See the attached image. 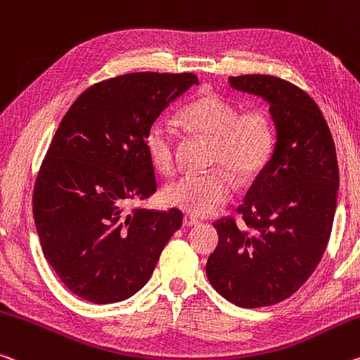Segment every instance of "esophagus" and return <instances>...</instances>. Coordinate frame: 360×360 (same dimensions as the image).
Returning <instances> with one entry per match:
<instances>
[{"label": "esophagus", "instance_id": "obj_1", "mask_svg": "<svg viewBox=\"0 0 360 360\" xmlns=\"http://www.w3.org/2000/svg\"><path fill=\"white\" fill-rule=\"evenodd\" d=\"M182 222H184V226H189L191 227V226H197L200 221H198L197 218H193L192 214H186L184 219H182Z\"/></svg>", "mask_w": 360, "mask_h": 360}]
</instances>
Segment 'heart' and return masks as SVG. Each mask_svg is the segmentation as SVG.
I'll use <instances>...</instances> for the list:
<instances>
[{"label": "heart", "instance_id": "b5f03b06", "mask_svg": "<svg viewBox=\"0 0 360 360\" xmlns=\"http://www.w3.org/2000/svg\"><path fill=\"white\" fill-rule=\"evenodd\" d=\"M181 127L213 141L211 163L221 165L238 181L259 174L269 162L276 147V128L262 108H238L222 96L205 93L181 108ZM146 149L153 167L171 173L176 163L178 133L165 118L150 123L146 133ZM233 184L221 169L211 173H184L169 181L163 200L169 207L203 216L213 213L232 197Z\"/></svg>", "mask_w": 360, "mask_h": 360}]
</instances>
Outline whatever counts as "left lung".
Here are the masks:
<instances>
[{"label": "left lung", "instance_id": "obj_1", "mask_svg": "<svg viewBox=\"0 0 360 360\" xmlns=\"http://www.w3.org/2000/svg\"><path fill=\"white\" fill-rule=\"evenodd\" d=\"M233 89L271 104L277 142L237 207L240 222H213L219 243L207 262L210 283L240 307L277 304L298 292L321 262L332 233L340 184L335 142L321 108L274 75L229 77Z\"/></svg>", "mask_w": 360, "mask_h": 360}]
</instances>
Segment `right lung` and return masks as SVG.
Instances as JSON below:
<instances>
[{
    "label": "right lung",
    "mask_w": 360,
    "mask_h": 360,
    "mask_svg": "<svg viewBox=\"0 0 360 360\" xmlns=\"http://www.w3.org/2000/svg\"><path fill=\"white\" fill-rule=\"evenodd\" d=\"M193 73L136 72L78 96L57 128L33 187L43 255L62 283L96 304L133 296L182 226V211L144 210L157 192L146 149L150 123Z\"/></svg>",
    "instance_id": "1"
}]
</instances>
